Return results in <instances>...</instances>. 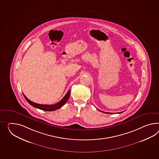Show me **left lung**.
<instances>
[{
	"instance_id": "left-lung-1",
	"label": "left lung",
	"mask_w": 159,
	"mask_h": 159,
	"mask_svg": "<svg viewBox=\"0 0 159 159\" xmlns=\"http://www.w3.org/2000/svg\"><path fill=\"white\" fill-rule=\"evenodd\" d=\"M100 111H101L102 112H103V113H106V114H112V113H110V112H104V111H100V110H99ZM123 112H119L118 114H120V113H122Z\"/></svg>"
}]
</instances>
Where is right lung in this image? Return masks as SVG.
Listing matches in <instances>:
<instances>
[{"instance_id": "right-lung-1", "label": "right lung", "mask_w": 159, "mask_h": 159, "mask_svg": "<svg viewBox=\"0 0 159 159\" xmlns=\"http://www.w3.org/2000/svg\"><path fill=\"white\" fill-rule=\"evenodd\" d=\"M70 94V90H69L65 96V97L63 98L60 102H58L55 104H52V105H44V104H40L35 103L34 102L30 101V100H29L28 98L25 96V94H24V96L26 100L33 107L37 108H39L40 110L45 111H55L57 109H59L65 104L69 98Z\"/></svg>"}]
</instances>
